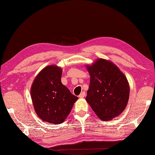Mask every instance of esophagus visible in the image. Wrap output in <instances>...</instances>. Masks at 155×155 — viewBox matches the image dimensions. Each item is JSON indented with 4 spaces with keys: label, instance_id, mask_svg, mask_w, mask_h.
Segmentation results:
<instances>
[{
    "label": "esophagus",
    "instance_id": "obj_1",
    "mask_svg": "<svg viewBox=\"0 0 155 155\" xmlns=\"http://www.w3.org/2000/svg\"><path fill=\"white\" fill-rule=\"evenodd\" d=\"M79 98H83V97H85V92H82V93L79 94Z\"/></svg>",
    "mask_w": 155,
    "mask_h": 155
}]
</instances>
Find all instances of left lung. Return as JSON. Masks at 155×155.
<instances>
[{"label": "left lung", "mask_w": 155, "mask_h": 155, "mask_svg": "<svg viewBox=\"0 0 155 155\" xmlns=\"http://www.w3.org/2000/svg\"><path fill=\"white\" fill-rule=\"evenodd\" d=\"M91 76L86 101L101 119L110 120L127 107L130 88L124 74L111 62L100 58L87 67Z\"/></svg>", "instance_id": "8db88e82"}]
</instances>
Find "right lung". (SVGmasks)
Wrapping results in <instances>:
<instances>
[{
  "mask_svg": "<svg viewBox=\"0 0 155 155\" xmlns=\"http://www.w3.org/2000/svg\"><path fill=\"white\" fill-rule=\"evenodd\" d=\"M62 72L57 66L45 67L35 78L31 89L36 113L51 124L64 122L78 99L62 84Z\"/></svg>",
  "mask_w": 155,
  "mask_h": 155,
  "instance_id": "right-lung-1",
  "label": "right lung"
}]
</instances>
